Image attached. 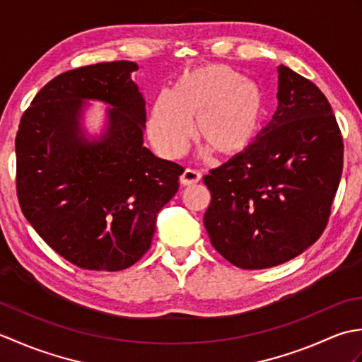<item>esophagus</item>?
<instances>
[{
	"mask_svg": "<svg viewBox=\"0 0 362 362\" xmlns=\"http://www.w3.org/2000/svg\"><path fill=\"white\" fill-rule=\"evenodd\" d=\"M201 173L196 171V169H185L183 174L180 175V183L183 187H188V185H194L199 180H201Z\"/></svg>",
	"mask_w": 362,
	"mask_h": 362,
	"instance_id": "1",
	"label": "esophagus"
}]
</instances>
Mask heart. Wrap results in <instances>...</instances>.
<instances>
[{"label": "heart", "mask_w": 362, "mask_h": 362, "mask_svg": "<svg viewBox=\"0 0 362 362\" xmlns=\"http://www.w3.org/2000/svg\"><path fill=\"white\" fill-rule=\"evenodd\" d=\"M264 112L258 83L226 65H204L180 74L171 91L156 98L148 135L158 153L177 158L193 138L194 121L196 136L206 148L222 157H236L255 141Z\"/></svg>", "instance_id": "heart-1"}]
</instances>
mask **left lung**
I'll return each mask as SVG.
<instances>
[{"instance_id": "left-lung-1", "label": "left lung", "mask_w": 362, "mask_h": 362, "mask_svg": "<svg viewBox=\"0 0 362 362\" xmlns=\"http://www.w3.org/2000/svg\"><path fill=\"white\" fill-rule=\"evenodd\" d=\"M279 107L247 151L211 169L204 224L233 266L286 263L324 232L342 174L344 144L324 93L280 65Z\"/></svg>"}]
</instances>
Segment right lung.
Segmentation results:
<instances>
[{
    "instance_id": "right-lung-1",
    "label": "right lung",
    "mask_w": 362,
    "mask_h": 362,
    "mask_svg": "<svg viewBox=\"0 0 362 362\" xmlns=\"http://www.w3.org/2000/svg\"><path fill=\"white\" fill-rule=\"evenodd\" d=\"M136 70L119 60L59 74L38 91L15 138L23 214L52 250L90 271H122L149 250L157 214L183 173L143 144ZM88 100L110 105L98 137L83 126Z\"/></svg>"
}]
</instances>
